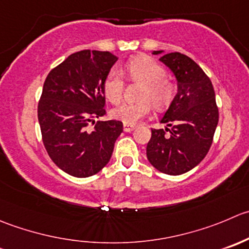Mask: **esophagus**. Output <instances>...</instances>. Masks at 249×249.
Listing matches in <instances>:
<instances>
[{
	"label": "esophagus",
	"mask_w": 249,
	"mask_h": 249,
	"mask_svg": "<svg viewBox=\"0 0 249 249\" xmlns=\"http://www.w3.org/2000/svg\"><path fill=\"white\" fill-rule=\"evenodd\" d=\"M123 127H124V131L125 132H130L132 131V130H135V125H130V124H124L123 125Z\"/></svg>",
	"instance_id": "esophagus-1"
}]
</instances>
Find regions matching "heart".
Listing matches in <instances>:
<instances>
[{
    "label": "heart",
    "instance_id": "1",
    "mask_svg": "<svg viewBox=\"0 0 249 249\" xmlns=\"http://www.w3.org/2000/svg\"><path fill=\"white\" fill-rule=\"evenodd\" d=\"M127 79L141 84L139 90L140 101L123 103L112 109L110 115L124 124L134 125L151 112V103L157 109L170 105L175 95V84L165 76V69L153 58L139 55L125 64ZM124 81L115 71H110L102 84L103 95L110 103H119L123 96Z\"/></svg>",
    "mask_w": 249,
    "mask_h": 249
}]
</instances>
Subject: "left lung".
<instances>
[{
  "instance_id": "obj_1",
  "label": "left lung",
  "mask_w": 249,
  "mask_h": 249,
  "mask_svg": "<svg viewBox=\"0 0 249 249\" xmlns=\"http://www.w3.org/2000/svg\"><path fill=\"white\" fill-rule=\"evenodd\" d=\"M159 60L175 76L178 92L160 119L165 129H152L147 158L157 170L181 175L198 165L211 148L219 122L215 92L211 79L187 55L173 52Z\"/></svg>"
}]
</instances>
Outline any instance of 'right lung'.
Segmentation results:
<instances>
[{
	"instance_id": "add662e5",
	"label": "right lung",
	"mask_w": 249,
	"mask_h": 249,
	"mask_svg": "<svg viewBox=\"0 0 249 249\" xmlns=\"http://www.w3.org/2000/svg\"><path fill=\"white\" fill-rule=\"evenodd\" d=\"M118 58L109 52L84 50L73 53L50 71L37 107L42 141L55 165L75 178L102 170L123 132L118 120H98L106 114L102 84Z\"/></svg>"
}]
</instances>
